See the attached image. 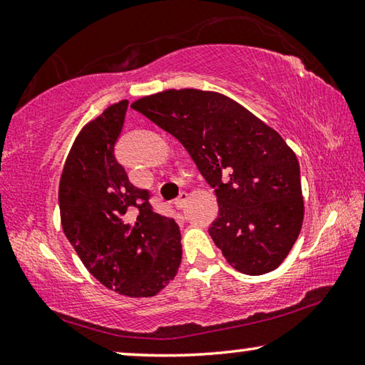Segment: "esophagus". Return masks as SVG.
Instances as JSON below:
<instances>
[{"label":"esophagus","mask_w":365,"mask_h":365,"mask_svg":"<svg viewBox=\"0 0 365 365\" xmlns=\"http://www.w3.org/2000/svg\"><path fill=\"white\" fill-rule=\"evenodd\" d=\"M187 198H188V195L187 193H180V196H178V198L175 200V206L178 207V210H183L185 206H187Z\"/></svg>","instance_id":"obj_1"}]
</instances>
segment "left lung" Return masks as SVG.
Segmentation results:
<instances>
[{
	"label": "left lung",
	"instance_id": "left-lung-1",
	"mask_svg": "<svg viewBox=\"0 0 365 365\" xmlns=\"http://www.w3.org/2000/svg\"><path fill=\"white\" fill-rule=\"evenodd\" d=\"M131 107L183 144L214 188L219 214L210 235L237 271L276 269L302 229L299 160L281 135L230 97L169 89Z\"/></svg>",
	"mask_w": 365,
	"mask_h": 365
}]
</instances>
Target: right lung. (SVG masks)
I'll return each mask as SVG.
<instances>
[{
	"label": "right lung",
	"instance_id": "right-lung-1",
	"mask_svg": "<svg viewBox=\"0 0 365 365\" xmlns=\"http://www.w3.org/2000/svg\"><path fill=\"white\" fill-rule=\"evenodd\" d=\"M128 101L91 120L63 167L58 201L63 232L89 273L121 296L154 297L182 263L177 222L149 205L115 159Z\"/></svg>",
	"mask_w": 365,
	"mask_h": 365
}]
</instances>
